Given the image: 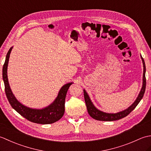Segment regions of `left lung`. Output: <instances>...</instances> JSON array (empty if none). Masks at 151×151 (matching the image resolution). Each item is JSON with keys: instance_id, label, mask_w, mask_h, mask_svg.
<instances>
[{"instance_id": "8db88e82", "label": "left lung", "mask_w": 151, "mask_h": 151, "mask_svg": "<svg viewBox=\"0 0 151 151\" xmlns=\"http://www.w3.org/2000/svg\"><path fill=\"white\" fill-rule=\"evenodd\" d=\"M141 58L142 60L143 65V84L142 88L141 89L139 93L137 96V97L133 103L131 104L130 106L125 109V110L119 111L117 113H106V112L102 111L98 108L95 106V105L93 103L90 97L88 95V93L86 92L85 89H84V99L86 104V107H87V110L89 115L93 118L94 119L98 120V121H116L121 119L123 118L124 117L127 116L131 111L134 110L137 105L139 104L140 101L142 100L144 93L145 91V88H146V78H145V72H146V67L144 60L142 58V55H140Z\"/></svg>"}]
</instances>
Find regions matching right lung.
I'll return each instance as SVG.
<instances>
[{
	"label": "right lung",
	"instance_id": "1",
	"mask_svg": "<svg viewBox=\"0 0 151 151\" xmlns=\"http://www.w3.org/2000/svg\"><path fill=\"white\" fill-rule=\"evenodd\" d=\"M12 47L6 54V60L2 68V78L4 83L5 92L9 104L14 110L27 119L38 124H51L60 120L65 112V100L69 88L73 82L64 84L58 92V94L52 103L41 109L32 108L26 106L19 102L13 93L8 78V65Z\"/></svg>",
	"mask_w": 151,
	"mask_h": 151
}]
</instances>
